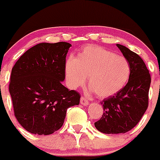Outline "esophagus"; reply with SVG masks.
Returning <instances> with one entry per match:
<instances>
[{
  "instance_id": "1",
  "label": "esophagus",
  "mask_w": 160,
  "mask_h": 160,
  "mask_svg": "<svg viewBox=\"0 0 160 160\" xmlns=\"http://www.w3.org/2000/svg\"><path fill=\"white\" fill-rule=\"evenodd\" d=\"M80 103H81L82 105H86H86H89V101H88L85 97H82L81 99H80Z\"/></svg>"
}]
</instances>
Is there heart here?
Masks as SVG:
<instances>
[{
  "mask_svg": "<svg viewBox=\"0 0 160 160\" xmlns=\"http://www.w3.org/2000/svg\"><path fill=\"white\" fill-rule=\"evenodd\" d=\"M67 83L73 89L82 86L89 77V85L100 98L112 96L124 87L131 74L127 58L102 47L88 45L77 58L65 64Z\"/></svg>",
  "mask_w": 160,
  "mask_h": 160,
  "instance_id": "1",
  "label": "heart"
}]
</instances>
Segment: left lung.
I'll return each mask as SVG.
<instances>
[{
	"mask_svg": "<svg viewBox=\"0 0 160 160\" xmlns=\"http://www.w3.org/2000/svg\"><path fill=\"white\" fill-rule=\"evenodd\" d=\"M131 67L128 83L114 96L102 102L105 112L94 123L98 131L105 134H118L130 131L137 125L148 107L151 84L149 70L141 58L128 48L117 44Z\"/></svg>",
	"mask_w": 160,
	"mask_h": 160,
	"instance_id": "obj_1",
	"label": "left lung"
}]
</instances>
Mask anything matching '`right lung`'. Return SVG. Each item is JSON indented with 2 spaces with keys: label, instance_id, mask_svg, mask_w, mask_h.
I'll list each match as a JSON object with an SVG mask.
<instances>
[{
  "label": "right lung",
  "instance_id": "1",
  "mask_svg": "<svg viewBox=\"0 0 160 160\" xmlns=\"http://www.w3.org/2000/svg\"><path fill=\"white\" fill-rule=\"evenodd\" d=\"M70 47L66 42L39 43L24 52L12 69L8 89L14 115L32 134L54 133L63 124L67 109L79 104V93L62 84Z\"/></svg>",
  "mask_w": 160,
  "mask_h": 160
}]
</instances>
